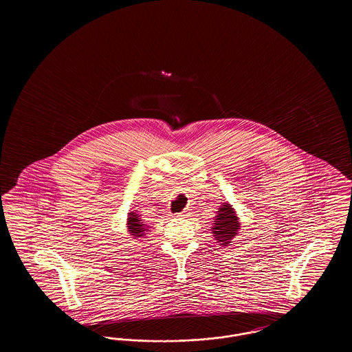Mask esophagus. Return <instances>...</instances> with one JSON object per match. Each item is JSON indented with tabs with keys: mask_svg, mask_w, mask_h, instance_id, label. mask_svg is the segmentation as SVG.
Here are the masks:
<instances>
[{
	"mask_svg": "<svg viewBox=\"0 0 352 352\" xmlns=\"http://www.w3.org/2000/svg\"><path fill=\"white\" fill-rule=\"evenodd\" d=\"M175 217H178V218H181V217H184V212H178V214H175Z\"/></svg>",
	"mask_w": 352,
	"mask_h": 352,
	"instance_id": "esophagus-1",
	"label": "esophagus"
}]
</instances>
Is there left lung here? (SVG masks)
<instances>
[{
    "instance_id": "obj_1",
    "label": "left lung",
    "mask_w": 352,
    "mask_h": 352,
    "mask_svg": "<svg viewBox=\"0 0 352 352\" xmlns=\"http://www.w3.org/2000/svg\"><path fill=\"white\" fill-rule=\"evenodd\" d=\"M214 221L215 223L212 227V232L215 240L221 243V245L230 244L232 237L240 230L239 219L234 214V208L228 203H224L221 208H219L218 215Z\"/></svg>"
}]
</instances>
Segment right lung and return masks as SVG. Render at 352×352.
I'll return each mask as SVG.
<instances>
[{
	"mask_svg": "<svg viewBox=\"0 0 352 352\" xmlns=\"http://www.w3.org/2000/svg\"><path fill=\"white\" fill-rule=\"evenodd\" d=\"M128 228H129V232L133 234V237H140V236H144L145 231H148L145 228V226L142 224L140 215H137L135 212H131L129 214V218H128Z\"/></svg>",
	"mask_w": 352,
	"mask_h": 352,
	"instance_id": "right-lung-1",
	"label": "right lung"
}]
</instances>
